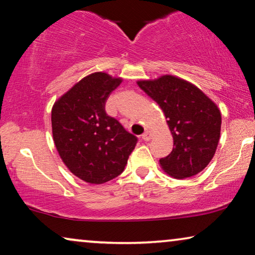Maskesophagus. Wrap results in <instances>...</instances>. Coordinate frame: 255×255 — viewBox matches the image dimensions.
Returning <instances> with one entry per match:
<instances>
[{
  "instance_id": "34e87169",
  "label": "esophagus",
  "mask_w": 255,
  "mask_h": 255,
  "mask_svg": "<svg viewBox=\"0 0 255 255\" xmlns=\"http://www.w3.org/2000/svg\"><path fill=\"white\" fill-rule=\"evenodd\" d=\"M142 139L145 140V141H149L150 139H152V136H153V133L150 131H146L145 133H142Z\"/></svg>"
}]
</instances>
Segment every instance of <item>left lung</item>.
<instances>
[{"instance_id":"left-lung-1","label":"left lung","mask_w":255,"mask_h":255,"mask_svg":"<svg viewBox=\"0 0 255 255\" xmlns=\"http://www.w3.org/2000/svg\"><path fill=\"white\" fill-rule=\"evenodd\" d=\"M136 84L161 107L173 138L172 152L161 158L160 167L176 179L204 170L220 140L222 117L216 103L195 85L176 76Z\"/></svg>"}]
</instances>
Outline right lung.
Masks as SVG:
<instances>
[{"instance_id":"obj_1","label":"right lung","mask_w":255,"mask_h":255,"mask_svg":"<svg viewBox=\"0 0 255 255\" xmlns=\"http://www.w3.org/2000/svg\"><path fill=\"white\" fill-rule=\"evenodd\" d=\"M121 77L94 72L76 83L51 108L54 143L66 168L90 184H103L123 172L136 145L105 106Z\"/></svg>"}]
</instances>
